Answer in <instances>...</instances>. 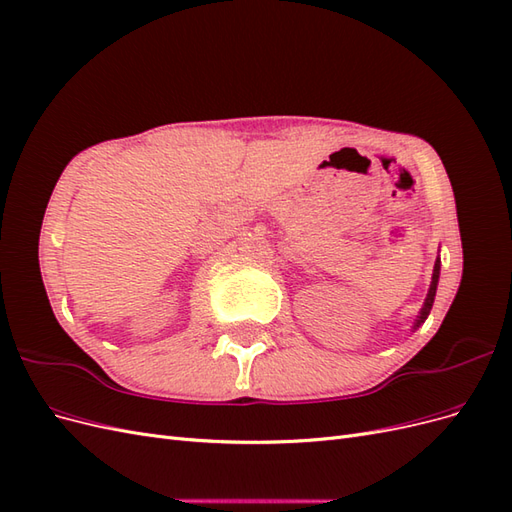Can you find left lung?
<instances>
[{
	"mask_svg": "<svg viewBox=\"0 0 512 512\" xmlns=\"http://www.w3.org/2000/svg\"><path fill=\"white\" fill-rule=\"evenodd\" d=\"M438 277H440V260H436V267H433L431 288H429V294H427V299H425V305H423V309H421V316H418V320H416V327H418V324H421V322H425V318H427L429 312H431L433 297H436V288H438Z\"/></svg>",
	"mask_w": 512,
	"mask_h": 512,
	"instance_id": "obj_1",
	"label": "left lung"
}]
</instances>
